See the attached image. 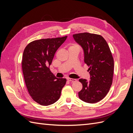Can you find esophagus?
Wrapping results in <instances>:
<instances>
[{
	"label": "esophagus",
	"mask_w": 133,
	"mask_h": 133,
	"mask_svg": "<svg viewBox=\"0 0 133 133\" xmlns=\"http://www.w3.org/2000/svg\"><path fill=\"white\" fill-rule=\"evenodd\" d=\"M67 80L68 81L71 82H76V80L75 79H72V78H67Z\"/></svg>",
	"instance_id": "34e87169"
}]
</instances>
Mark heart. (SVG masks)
I'll use <instances>...</instances> for the list:
<instances>
[{
	"mask_svg": "<svg viewBox=\"0 0 133 133\" xmlns=\"http://www.w3.org/2000/svg\"><path fill=\"white\" fill-rule=\"evenodd\" d=\"M73 47H78V46H76V45H72V46H71L70 48H73Z\"/></svg>",
	"mask_w": 133,
	"mask_h": 133,
	"instance_id": "obj_1",
	"label": "heart"
}]
</instances>
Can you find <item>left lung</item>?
I'll return each instance as SVG.
<instances>
[{"label":"left lung","instance_id":"obj_1","mask_svg":"<svg viewBox=\"0 0 133 133\" xmlns=\"http://www.w3.org/2000/svg\"><path fill=\"white\" fill-rule=\"evenodd\" d=\"M84 51V63L89 66V82L80 79L83 85L79 98L88 103H95L108 94L112 82L114 59L107 42L101 35L83 33L73 35Z\"/></svg>","mask_w":133,"mask_h":133}]
</instances>
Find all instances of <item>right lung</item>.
Wrapping results in <instances>:
<instances>
[{
  "label": "right lung",
  "mask_w": 133,
  "mask_h": 133,
  "mask_svg": "<svg viewBox=\"0 0 133 133\" xmlns=\"http://www.w3.org/2000/svg\"><path fill=\"white\" fill-rule=\"evenodd\" d=\"M66 38L67 36L37 40L24 50L22 65L27 89L32 99L42 105L57 102L66 84V79L57 78L51 73L49 66L55 52Z\"/></svg>",
  "instance_id": "add662e5"
}]
</instances>
